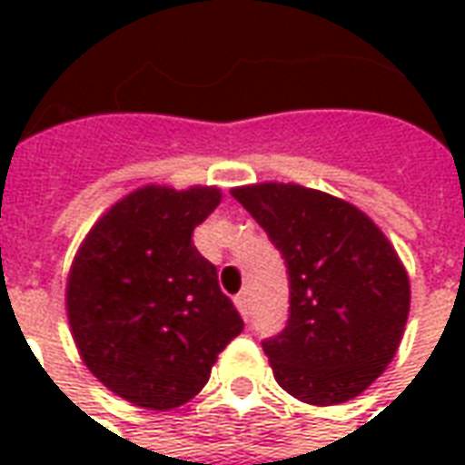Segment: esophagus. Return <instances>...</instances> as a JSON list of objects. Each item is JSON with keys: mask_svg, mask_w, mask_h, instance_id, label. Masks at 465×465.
<instances>
[{"mask_svg": "<svg viewBox=\"0 0 465 465\" xmlns=\"http://www.w3.org/2000/svg\"><path fill=\"white\" fill-rule=\"evenodd\" d=\"M233 303H236V309H239V313H242L243 319H249V293H246V292L236 293Z\"/></svg>", "mask_w": 465, "mask_h": 465, "instance_id": "esophagus-1", "label": "esophagus"}]
</instances>
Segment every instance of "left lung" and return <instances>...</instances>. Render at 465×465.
Wrapping results in <instances>:
<instances>
[{"label": "left lung", "instance_id": "8db88e82", "mask_svg": "<svg viewBox=\"0 0 465 465\" xmlns=\"http://www.w3.org/2000/svg\"><path fill=\"white\" fill-rule=\"evenodd\" d=\"M233 199L289 272V322L262 341L293 399L333 406L386 371L409 319V273L376 223L349 202L299 183H253Z\"/></svg>", "mask_w": 465, "mask_h": 465}]
</instances>
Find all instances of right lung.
I'll list each match as a JSON object with an SVG mask.
<instances>
[{
  "instance_id": "right-lung-1",
  "label": "right lung",
  "mask_w": 465,
  "mask_h": 465,
  "mask_svg": "<svg viewBox=\"0 0 465 465\" xmlns=\"http://www.w3.org/2000/svg\"><path fill=\"white\" fill-rule=\"evenodd\" d=\"M222 202L216 186H143L86 233L66 282V313L86 369L134 406L169 411L206 386L243 329L193 229Z\"/></svg>"
}]
</instances>
